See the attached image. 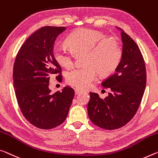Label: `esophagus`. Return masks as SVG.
I'll return each instance as SVG.
<instances>
[{"instance_id": "1", "label": "esophagus", "mask_w": 158, "mask_h": 158, "mask_svg": "<svg viewBox=\"0 0 158 158\" xmlns=\"http://www.w3.org/2000/svg\"><path fill=\"white\" fill-rule=\"evenodd\" d=\"M74 92H75V94L78 95L79 94H81V93H82V91H81V90H79L78 89H74Z\"/></svg>"}]
</instances>
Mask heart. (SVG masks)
Returning <instances> with one entry per match:
<instances>
[{"label": "heart", "instance_id": "heart-1", "mask_svg": "<svg viewBox=\"0 0 158 158\" xmlns=\"http://www.w3.org/2000/svg\"><path fill=\"white\" fill-rule=\"evenodd\" d=\"M69 48L57 46L53 49L56 61L64 68L74 64L75 56L85 54L84 67H77L66 73L67 84L80 89H86L96 79L97 71L101 76L113 73L119 64L122 51L118 41L107 38L101 31L89 29L79 30L68 38Z\"/></svg>", "mask_w": 158, "mask_h": 158}]
</instances>
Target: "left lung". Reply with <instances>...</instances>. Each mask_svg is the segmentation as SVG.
<instances>
[{"label":"left lung","instance_id":"obj_1","mask_svg":"<svg viewBox=\"0 0 158 158\" xmlns=\"http://www.w3.org/2000/svg\"><path fill=\"white\" fill-rule=\"evenodd\" d=\"M121 31L122 53L114 73L102 82L111 90L106 98L90 93L87 106L91 121L102 129L113 130L124 126L133 118L141 104L146 85V70L139 46L124 30Z\"/></svg>","mask_w":158,"mask_h":158}]
</instances>
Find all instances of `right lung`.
Masks as SVG:
<instances>
[{
	"label": "right lung",
	"mask_w": 158,
	"mask_h": 158,
	"mask_svg": "<svg viewBox=\"0 0 158 158\" xmlns=\"http://www.w3.org/2000/svg\"><path fill=\"white\" fill-rule=\"evenodd\" d=\"M63 27L46 26L32 34L22 44L13 67V86L22 113L37 128L51 129L66 119L74 96L69 86L52 94L51 75L60 73L53 56V48ZM62 79L61 75L56 79Z\"/></svg>",
	"instance_id": "obj_1"
}]
</instances>
